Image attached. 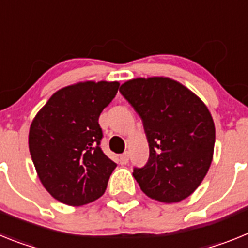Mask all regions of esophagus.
Here are the masks:
<instances>
[{
    "mask_svg": "<svg viewBox=\"0 0 248 248\" xmlns=\"http://www.w3.org/2000/svg\"><path fill=\"white\" fill-rule=\"evenodd\" d=\"M128 160H130V157H128V154H127V152H124V154H122L121 156H120V162H121L122 165H127V163H128Z\"/></svg>",
    "mask_w": 248,
    "mask_h": 248,
    "instance_id": "34e87169",
    "label": "esophagus"
}]
</instances>
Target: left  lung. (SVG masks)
I'll use <instances>...</instances> for the list:
<instances>
[{"label": "left lung", "instance_id": "obj_1", "mask_svg": "<svg viewBox=\"0 0 248 248\" xmlns=\"http://www.w3.org/2000/svg\"><path fill=\"white\" fill-rule=\"evenodd\" d=\"M120 92L141 117L150 146L147 163L133 169L142 192L166 203L187 199L214 157L216 131L206 105L167 77L130 79Z\"/></svg>", "mask_w": 248, "mask_h": 248}]
</instances>
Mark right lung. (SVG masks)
<instances>
[{
    "instance_id": "1",
    "label": "right lung",
    "mask_w": 248,
    "mask_h": 248,
    "mask_svg": "<svg viewBox=\"0 0 248 248\" xmlns=\"http://www.w3.org/2000/svg\"><path fill=\"white\" fill-rule=\"evenodd\" d=\"M118 82L86 81L51 96L32 121L29 147L40 181L53 199L82 206L105 193L116 163L100 147L98 117Z\"/></svg>"
}]
</instances>
